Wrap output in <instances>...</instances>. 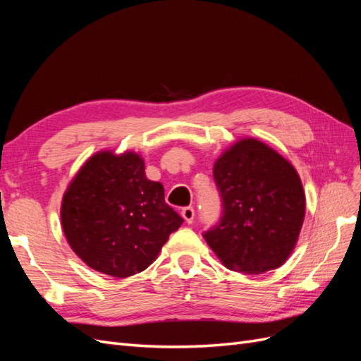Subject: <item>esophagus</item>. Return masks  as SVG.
Listing matches in <instances>:
<instances>
[{
    "instance_id": "34e87169",
    "label": "esophagus",
    "mask_w": 361,
    "mask_h": 361,
    "mask_svg": "<svg viewBox=\"0 0 361 361\" xmlns=\"http://www.w3.org/2000/svg\"><path fill=\"white\" fill-rule=\"evenodd\" d=\"M180 215H182V218L185 221H187L188 224H191L192 221H194V209L191 206H188V207H183V209L180 211Z\"/></svg>"
}]
</instances>
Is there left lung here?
<instances>
[{"label":"left lung","instance_id":"obj_1","mask_svg":"<svg viewBox=\"0 0 361 361\" xmlns=\"http://www.w3.org/2000/svg\"><path fill=\"white\" fill-rule=\"evenodd\" d=\"M223 216L204 233L221 264L244 274L281 267L297 247L305 216L298 171L277 150L253 137L228 146L214 164Z\"/></svg>","mask_w":361,"mask_h":361}]
</instances>
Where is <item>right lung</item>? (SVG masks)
Instances as JSON below:
<instances>
[{
    "instance_id": "right-lung-1",
    "label": "right lung",
    "mask_w": 361,
    "mask_h": 361,
    "mask_svg": "<svg viewBox=\"0 0 361 361\" xmlns=\"http://www.w3.org/2000/svg\"><path fill=\"white\" fill-rule=\"evenodd\" d=\"M61 227L73 253L102 274L126 279L154 264L183 223L164 200L162 183L147 179L133 150L96 152L63 194Z\"/></svg>"
}]
</instances>
